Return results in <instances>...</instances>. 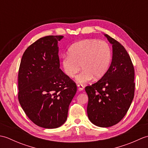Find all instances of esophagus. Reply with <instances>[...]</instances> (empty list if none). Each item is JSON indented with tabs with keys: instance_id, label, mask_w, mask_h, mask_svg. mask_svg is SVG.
<instances>
[{
	"instance_id": "1",
	"label": "esophagus",
	"mask_w": 148,
	"mask_h": 148,
	"mask_svg": "<svg viewBox=\"0 0 148 148\" xmlns=\"http://www.w3.org/2000/svg\"><path fill=\"white\" fill-rule=\"evenodd\" d=\"M77 87H78V89H79V91L83 90H84V86L82 85V84H77Z\"/></svg>"
}]
</instances>
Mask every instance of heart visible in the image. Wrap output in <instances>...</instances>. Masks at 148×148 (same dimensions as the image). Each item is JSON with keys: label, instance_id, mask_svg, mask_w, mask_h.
<instances>
[{"label": "heart", "instance_id": "b5f03b06", "mask_svg": "<svg viewBox=\"0 0 148 148\" xmlns=\"http://www.w3.org/2000/svg\"><path fill=\"white\" fill-rule=\"evenodd\" d=\"M111 60V48L105 41L96 39H84L70 46L68 55L62 57V65L65 74L74 77L79 71L83 70L76 77L79 83H85L95 79H100L108 71Z\"/></svg>", "mask_w": 148, "mask_h": 148}]
</instances>
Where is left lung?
<instances>
[{"instance_id": "left-lung-1", "label": "left lung", "mask_w": 148, "mask_h": 148, "mask_svg": "<svg viewBox=\"0 0 148 148\" xmlns=\"http://www.w3.org/2000/svg\"><path fill=\"white\" fill-rule=\"evenodd\" d=\"M112 45L111 64L101 79L85 87L88 96L87 114L100 127H109L127 114L134 97V67L123 46L105 34Z\"/></svg>"}]
</instances>
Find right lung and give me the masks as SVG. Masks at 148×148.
I'll list each match as a JSON object with an SVG mask.
<instances>
[{
	"label": "right lung",
	"mask_w": 148,
	"mask_h": 148,
	"mask_svg": "<svg viewBox=\"0 0 148 148\" xmlns=\"http://www.w3.org/2000/svg\"><path fill=\"white\" fill-rule=\"evenodd\" d=\"M63 37L37 40L25 51L19 68V102L34 123L45 128L64 123L77 92L76 83L60 69L58 41Z\"/></svg>",
	"instance_id": "1"
}]
</instances>
